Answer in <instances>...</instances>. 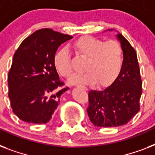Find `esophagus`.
I'll use <instances>...</instances> for the list:
<instances>
[{
  "label": "esophagus",
  "mask_w": 155,
  "mask_h": 155,
  "mask_svg": "<svg viewBox=\"0 0 155 155\" xmlns=\"http://www.w3.org/2000/svg\"><path fill=\"white\" fill-rule=\"evenodd\" d=\"M76 87H85L84 86H81V85H79V84L76 85Z\"/></svg>",
  "instance_id": "obj_1"
}]
</instances>
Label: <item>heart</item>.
Here are the masks:
<instances>
[{
  "mask_svg": "<svg viewBox=\"0 0 155 155\" xmlns=\"http://www.w3.org/2000/svg\"><path fill=\"white\" fill-rule=\"evenodd\" d=\"M75 51L87 58L84 72L75 73L68 82L75 84H92L97 81L100 85H107L115 80L123 65V51L120 43L115 40L104 42L97 38L85 36L73 43ZM54 66L63 77L71 74V56L66 47L56 52Z\"/></svg>",
  "mask_w": 155,
  "mask_h": 155,
  "instance_id": "heart-1",
  "label": "heart"
}]
</instances>
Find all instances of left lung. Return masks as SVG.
Instances as JSON below:
<instances>
[{
    "mask_svg": "<svg viewBox=\"0 0 155 155\" xmlns=\"http://www.w3.org/2000/svg\"><path fill=\"white\" fill-rule=\"evenodd\" d=\"M108 31H113L109 29ZM117 39L123 51V65L116 80L102 90H91L87 109L91 122L98 127L125 125L139 111L142 80L137 54L130 43L117 32Z\"/></svg>",
    "mask_w": 155,
    "mask_h": 155,
    "instance_id": "8db88e82",
    "label": "left lung"
}]
</instances>
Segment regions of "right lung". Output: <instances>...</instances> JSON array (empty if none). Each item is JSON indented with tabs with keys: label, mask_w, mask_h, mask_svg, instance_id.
<instances>
[{
	"label": "right lung",
	"mask_w": 155,
	"mask_h": 155,
	"mask_svg": "<svg viewBox=\"0 0 155 155\" xmlns=\"http://www.w3.org/2000/svg\"><path fill=\"white\" fill-rule=\"evenodd\" d=\"M72 36L51 29L35 31L23 41L13 55L8 72V97L13 113L21 120L32 124H46L69 87L60 88L54 66L58 47Z\"/></svg>",
	"instance_id": "add662e5"
}]
</instances>
